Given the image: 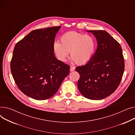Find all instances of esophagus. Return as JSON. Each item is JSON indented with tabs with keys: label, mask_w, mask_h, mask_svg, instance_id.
Listing matches in <instances>:
<instances>
[{
	"label": "esophagus",
	"mask_w": 135,
	"mask_h": 135,
	"mask_svg": "<svg viewBox=\"0 0 135 135\" xmlns=\"http://www.w3.org/2000/svg\"><path fill=\"white\" fill-rule=\"evenodd\" d=\"M75 67H74V66H70V72H72V71H73V70H75Z\"/></svg>",
	"instance_id": "obj_1"
}]
</instances>
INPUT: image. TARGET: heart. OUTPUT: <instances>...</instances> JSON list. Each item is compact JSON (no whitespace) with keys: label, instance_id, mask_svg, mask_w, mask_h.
Returning <instances> with one entry per match:
<instances>
[{"label":"heart","instance_id":"b5f03b06","mask_svg":"<svg viewBox=\"0 0 135 135\" xmlns=\"http://www.w3.org/2000/svg\"><path fill=\"white\" fill-rule=\"evenodd\" d=\"M60 41L54 42V49L57 58L62 62L66 61L70 52L73 62L83 65L91 59L96 50V39L92 35L68 32L62 35Z\"/></svg>","mask_w":135,"mask_h":135}]
</instances>
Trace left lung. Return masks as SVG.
<instances>
[{
	"label": "left lung",
	"mask_w": 135,
	"mask_h": 135,
	"mask_svg": "<svg viewBox=\"0 0 135 135\" xmlns=\"http://www.w3.org/2000/svg\"><path fill=\"white\" fill-rule=\"evenodd\" d=\"M97 41L96 51L91 59L75 70L80 74L78 88L90 100H102L116 90L121 81L125 64L119 42L106 31H87Z\"/></svg>",
	"instance_id": "1"
}]
</instances>
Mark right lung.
Returning a JSON list of instances; mask_svg holds the SVG:
<instances>
[{
	"mask_svg": "<svg viewBox=\"0 0 135 135\" xmlns=\"http://www.w3.org/2000/svg\"><path fill=\"white\" fill-rule=\"evenodd\" d=\"M61 26L34 30L17 42L10 68L13 78L22 93L35 100L54 96L70 66L56 58L54 44Z\"/></svg>",
	"mask_w": 135,
	"mask_h": 135,
	"instance_id": "obj_1",
	"label": "right lung"
}]
</instances>
